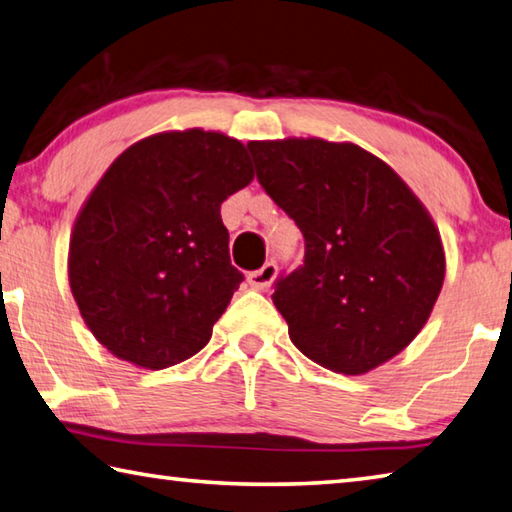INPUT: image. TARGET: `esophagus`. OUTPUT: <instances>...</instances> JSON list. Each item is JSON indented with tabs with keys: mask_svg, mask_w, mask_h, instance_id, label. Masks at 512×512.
<instances>
[{
	"mask_svg": "<svg viewBox=\"0 0 512 512\" xmlns=\"http://www.w3.org/2000/svg\"><path fill=\"white\" fill-rule=\"evenodd\" d=\"M275 275H277V264L271 259V262H266L262 268H257V271L250 273L248 282H250V286H255V288H259V291H264V288L273 284Z\"/></svg>",
	"mask_w": 512,
	"mask_h": 512,
	"instance_id": "1",
	"label": "esophagus"
}]
</instances>
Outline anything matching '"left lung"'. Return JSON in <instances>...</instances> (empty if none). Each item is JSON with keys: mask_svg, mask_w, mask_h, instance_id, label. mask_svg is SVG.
Returning <instances> with one entry per match:
<instances>
[{"mask_svg": "<svg viewBox=\"0 0 512 512\" xmlns=\"http://www.w3.org/2000/svg\"><path fill=\"white\" fill-rule=\"evenodd\" d=\"M257 181L295 221L304 259L273 304L306 358L347 376L416 338L441 293L445 257L430 215L392 167L351 143H248Z\"/></svg>", "mask_w": 512, "mask_h": 512, "instance_id": "8db88e82", "label": "left lung"}]
</instances>
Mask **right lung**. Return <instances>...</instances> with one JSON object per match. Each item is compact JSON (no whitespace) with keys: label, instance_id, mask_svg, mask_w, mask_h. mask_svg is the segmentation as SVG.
<instances>
[{"label":"right lung","instance_id":"right-lung-1","mask_svg":"<svg viewBox=\"0 0 512 512\" xmlns=\"http://www.w3.org/2000/svg\"><path fill=\"white\" fill-rule=\"evenodd\" d=\"M253 176L244 145L203 129L143 138L111 163L69 246L71 293L100 345L145 369L208 345L244 282L219 210Z\"/></svg>","mask_w":512,"mask_h":512}]
</instances>
